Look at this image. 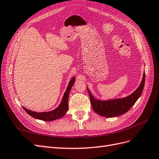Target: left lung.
I'll list each match as a JSON object with an SVG mask.
<instances>
[{
	"instance_id": "1",
	"label": "left lung",
	"mask_w": 159,
	"mask_h": 159,
	"mask_svg": "<svg viewBox=\"0 0 159 159\" xmlns=\"http://www.w3.org/2000/svg\"><path fill=\"white\" fill-rule=\"evenodd\" d=\"M145 82V73L144 72L140 85L133 93L125 98L109 100H99L95 99L87 88L91 106L94 111L100 115L101 116L108 118L119 117L127 113L135 103L143 92Z\"/></svg>"
}]
</instances>
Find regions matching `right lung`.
I'll return each instance as SVG.
<instances>
[{"label": "right lung", "instance_id": "right-lung-1", "mask_svg": "<svg viewBox=\"0 0 159 159\" xmlns=\"http://www.w3.org/2000/svg\"><path fill=\"white\" fill-rule=\"evenodd\" d=\"M75 81V78L74 77L70 81L69 84L68 85V88L66 89V91L64 94L63 98H62L61 102L59 105V106L55 109L50 111L48 112H36L32 111L31 110L28 109L25 107H23V109L25 110V111L30 115L31 117L37 119L42 120L44 121H54L61 118L64 117L65 114L66 113L67 111L68 110V98H69V93L70 91L72 88V86L74 84Z\"/></svg>", "mask_w": 159, "mask_h": 159}]
</instances>
